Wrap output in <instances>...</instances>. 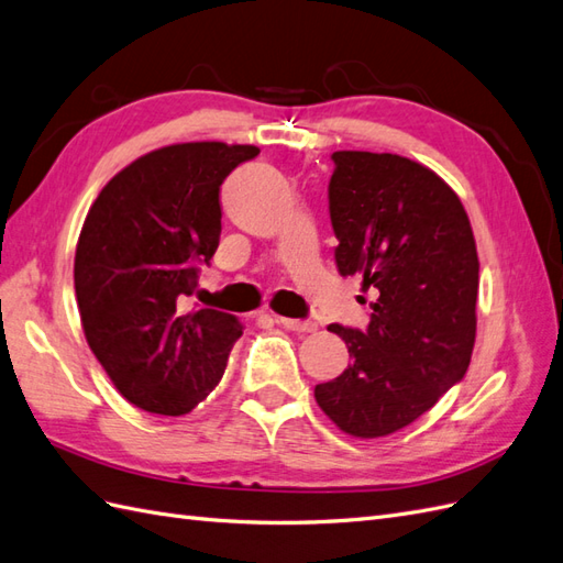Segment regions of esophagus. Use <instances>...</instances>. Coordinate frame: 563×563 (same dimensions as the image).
I'll list each match as a JSON object with an SVG mask.
<instances>
[{"instance_id":"1","label":"esophagus","mask_w":563,"mask_h":563,"mask_svg":"<svg viewBox=\"0 0 563 563\" xmlns=\"http://www.w3.org/2000/svg\"><path fill=\"white\" fill-rule=\"evenodd\" d=\"M276 323H280L287 330H295V333H313L316 325L313 321H301V319H285V316H276Z\"/></svg>"}]
</instances>
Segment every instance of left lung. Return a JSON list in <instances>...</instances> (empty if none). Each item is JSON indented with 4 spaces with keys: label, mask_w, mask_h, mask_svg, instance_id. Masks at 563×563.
<instances>
[{
    "label": "left lung",
    "mask_w": 563,
    "mask_h": 563,
    "mask_svg": "<svg viewBox=\"0 0 563 563\" xmlns=\"http://www.w3.org/2000/svg\"><path fill=\"white\" fill-rule=\"evenodd\" d=\"M333 162L335 264L376 301L366 330L328 325L352 364L313 397L340 430L383 438L466 376L481 264L464 205L438 173L399 154L335 152Z\"/></svg>",
    "instance_id": "left-lung-1"
}]
</instances>
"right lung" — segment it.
<instances>
[{
  "label": "right lung",
  "mask_w": 563,
  "mask_h": 563,
  "mask_svg": "<svg viewBox=\"0 0 563 563\" xmlns=\"http://www.w3.org/2000/svg\"><path fill=\"white\" fill-rule=\"evenodd\" d=\"M254 144L183 142L144 154L99 192L76 247V299L97 362L131 405L183 416L223 378L235 316L180 311L221 238L219 192Z\"/></svg>",
  "instance_id": "right-lung-1"
}]
</instances>
